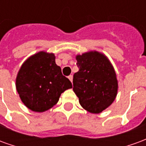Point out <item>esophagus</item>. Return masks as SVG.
Returning <instances> with one entry per match:
<instances>
[{"instance_id":"34e87169","label":"esophagus","mask_w":146,"mask_h":146,"mask_svg":"<svg viewBox=\"0 0 146 146\" xmlns=\"http://www.w3.org/2000/svg\"><path fill=\"white\" fill-rule=\"evenodd\" d=\"M68 78L70 79V80L72 82L73 81V75H70V76H68Z\"/></svg>"}]
</instances>
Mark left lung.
<instances>
[{
    "label": "left lung",
    "mask_w": 146,
    "mask_h": 146,
    "mask_svg": "<svg viewBox=\"0 0 146 146\" xmlns=\"http://www.w3.org/2000/svg\"><path fill=\"white\" fill-rule=\"evenodd\" d=\"M79 71L73 75V92L80 106L92 113H99L112 104L117 95L118 83L112 64L98 51L76 56Z\"/></svg>",
    "instance_id": "1"
}]
</instances>
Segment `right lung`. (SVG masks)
<instances>
[{"label": "right lung", "mask_w": 146, "mask_h": 146, "mask_svg": "<svg viewBox=\"0 0 146 146\" xmlns=\"http://www.w3.org/2000/svg\"><path fill=\"white\" fill-rule=\"evenodd\" d=\"M15 85L24 105L38 113L53 107L61 94L73 88L55 63L54 54L45 51L33 54L22 65Z\"/></svg>", "instance_id": "obj_1"}]
</instances>
